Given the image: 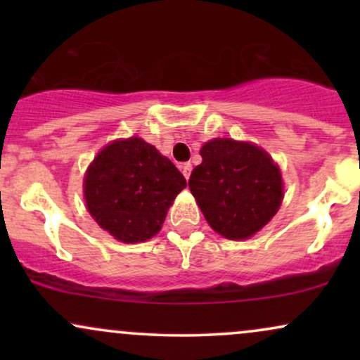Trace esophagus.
<instances>
[{
	"label": "esophagus",
	"mask_w": 360,
	"mask_h": 360,
	"mask_svg": "<svg viewBox=\"0 0 360 360\" xmlns=\"http://www.w3.org/2000/svg\"><path fill=\"white\" fill-rule=\"evenodd\" d=\"M191 169H193L191 162H184L183 166H181V171H183L186 179H189V176H191Z\"/></svg>",
	"instance_id": "obj_1"
}]
</instances>
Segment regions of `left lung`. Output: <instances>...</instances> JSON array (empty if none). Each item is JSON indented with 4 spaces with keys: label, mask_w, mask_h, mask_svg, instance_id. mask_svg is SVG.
I'll return each mask as SVG.
<instances>
[{
    "label": "left lung",
    "mask_w": 360,
    "mask_h": 360,
    "mask_svg": "<svg viewBox=\"0 0 360 360\" xmlns=\"http://www.w3.org/2000/svg\"><path fill=\"white\" fill-rule=\"evenodd\" d=\"M200 154L189 189L210 226L229 240L257 233L283 203L278 164L254 143L232 139L210 140Z\"/></svg>",
    "instance_id": "left-lung-1"
}]
</instances>
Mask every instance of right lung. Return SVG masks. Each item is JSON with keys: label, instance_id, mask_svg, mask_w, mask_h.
Returning a JSON list of instances; mask_svg holds the SVG:
<instances>
[{"label": "right lung", "instance_id": "1", "mask_svg": "<svg viewBox=\"0 0 360 360\" xmlns=\"http://www.w3.org/2000/svg\"><path fill=\"white\" fill-rule=\"evenodd\" d=\"M184 188V176L174 164L139 137L108 143L84 176L91 217L125 243L146 242L159 233L169 206Z\"/></svg>", "mask_w": 360, "mask_h": 360}]
</instances>
